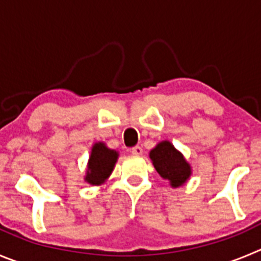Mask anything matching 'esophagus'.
Here are the masks:
<instances>
[{
    "instance_id": "1",
    "label": "esophagus",
    "mask_w": 261,
    "mask_h": 261,
    "mask_svg": "<svg viewBox=\"0 0 261 261\" xmlns=\"http://www.w3.org/2000/svg\"><path fill=\"white\" fill-rule=\"evenodd\" d=\"M131 153L135 155H140L143 154V148L140 147V145H135V147L131 148Z\"/></svg>"
}]
</instances>
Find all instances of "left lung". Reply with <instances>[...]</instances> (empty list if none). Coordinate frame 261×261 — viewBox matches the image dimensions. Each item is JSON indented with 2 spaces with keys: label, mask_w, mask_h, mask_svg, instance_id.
Here are the masks:
<instances>
[{
  "label": "left lung",
  "mask_w": 261,
  "mask_h": 261,
  "mask_svg": "<svg viewBox=\"0 0 261 261\" xmlns=\"http://www.w3.org/2000/svg\"><path fill=\"white\" fill-rule=\"evenodd\" d=\"M150 160L158 174L170 180L172 187H180L191 176V166L170 142H162L150 150Z\"/></svg>",
  "instance_id": "left-lung-1"
}]
</instances>
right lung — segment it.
Returning <instances> with one entry per match:
<instances>
[{"label": "right lung", "instance_id": "add662e5", "mask_svg": "<svg viewBox=\"0 0 261 261\" xmlns=\"http://www.w3.org/2000/svg\"><path fill=\"white\" fill-rule=\"evenodd\" d=\"M118 153L116 150L108 149L103 143H96L92 147L91 155L87 167L86 181L92 186L101 184L113 171Z\"/></svg>", "mask_w": 261, "mask_h": 261}]
</instances>
